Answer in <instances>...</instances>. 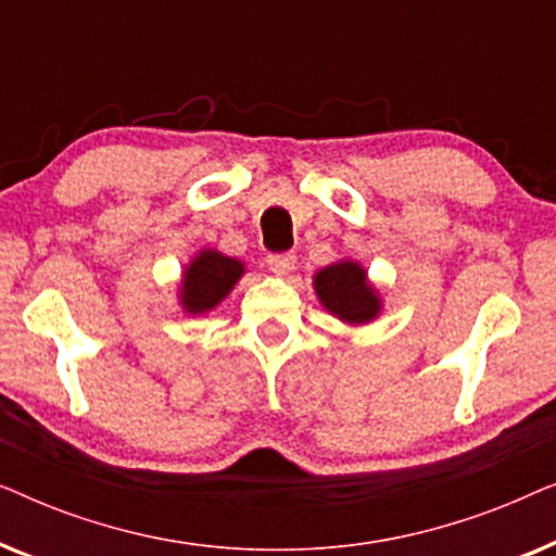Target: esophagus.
I'll list each match as a JSON object with an SVG mask.
<instances>
[{"label":"esophagus","mask_w":556,"mask_h":556,"mask_svg":"<svg viewBox=\"0 0 556 556\" xmlns=\"http://www.w3.org/2000/svg\"><path fill=\"white\" fill-rule=\"evenodd\" d=\"M268 268L276 276H288L295 268V255L293 253H273L268 255Z\"/></svg>","instance_id":"34e87169"}]
</instances>
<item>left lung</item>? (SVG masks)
<instances>
[{"label": "left lung", "mask_w": 556, "mask_h": 556, "mask_svg": "<svg viewBox=\"0 0 556 556\" xmlns=\"http://www.w3.org/2000/svg\"><path fill=\"white\" fill-rule=\"evenodd\" d=\"M314 288L324 308L344 324H369L382 311V299L367 280V270L354 261L326 265L314 276Z\"/></svg>", "instance_id": "obj_1"}]
</instances>
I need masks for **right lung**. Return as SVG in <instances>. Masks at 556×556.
<instances>
[{"label":"right lung","instance_id":"add662e5","mask_svg":"<svg viewBox=\"0 0 556 556\" xmlns=\"http://www.w3.org/2000/svg\"><path fill=\"white\" fill-rule=\"evenodd\" d=\"M245 273V265L235 257H227L217 250H202L185 268V278L179 286V301L187 314H204L212 311Z\"/></svg>","mask_w":556,"mask_h":556}]
</instances>
